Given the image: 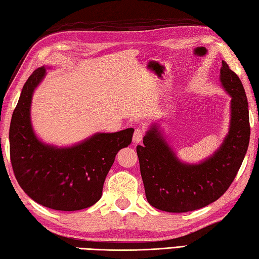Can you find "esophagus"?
<instances>
[{
    "label": "esophagus",
    "mask_w": 259,
    "mask_h": 259,
    "mask_svg": "<svg viewBox=\"0 0 259 259\" xmlns=\"http://www.w3.org/2000/svg\"><path fill=\"white\" fill-rule=\"evenodd\" d=\"M143 136H144V133H143L142 129H136L135 130V134H134V138H133L134 143L135 144H140V143H142Z\"/></svg>",
    "instance_id": "34e87169"
}]
</instances>
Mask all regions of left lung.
I'll use <instances>...</instances> for the list:
<instances>
[{"label":"left lung","mask_w":259,"mask_h":259,"mask_svg":"<svg viewBox=\"0 0 259 259\" xmlns=\"http://www.w3.org/2000/svg\"><path fill=\"white\" fill-rule=\"evenodd\" d=\"M219 81L231 97L230 126L219 147L196 163L179 159L164 131L153 122L137 146L148 203L168 212L203 208L224 194L238 174L250 138L248 100L242 82L222 61Z\"/></svg>","instance_id":"left-lung-1"}]
</instances>
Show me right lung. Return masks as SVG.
<instances>
[{
  "instance_id": "add662e5",
  "label": "right lung",
  "mask_w": 259,
  "mask_h": 259,
  "mask_svg": "<svg viewBox=\"0 0 259 259\" xmlns=\"http://www.w3.org/2000/svg\"><path fill=\"white\" fill-rule=\"evenodd\" d=\"M49 68L35 69L21 90L9 133L11 164L17 182L35 202L75 211L91 207L102 198L115 155L130 145L135 130L96 133L69 146L42 142L33 128L30 108L34 91Z\"/></svg>"
}]
</instances>
